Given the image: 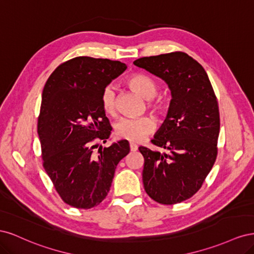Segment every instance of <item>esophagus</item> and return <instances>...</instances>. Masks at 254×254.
Returning a JSON list of instances; mask_svg holds the SVG:
<instances>
[{"instance_id": "34e87169", "label": "esophagus", "mask_w": 254, "mask_h": 254, "mask_svg": "<svg viewBox=\"0 0 254 254\" xmlns=\"http://www.w3.org/2000/svg\"><path fill=\"white\" fill-rule=\"evenodd\" d=\"M129 146H130V150H131V151H136L137 150V145L135 143L130 142Z\"/></svg>"}]
</instances>
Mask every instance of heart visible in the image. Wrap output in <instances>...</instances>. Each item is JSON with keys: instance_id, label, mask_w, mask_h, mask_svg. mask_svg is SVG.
I'll use <instances>...</instances> for the list:
<instances>
[{"instance_id": "heart-1", "label": "heart", "mask_w": 254, "mask_h": 254, "mask_svg": "<svg viewBox=\"0 0 254 254\" xmlns=\"http://www.w3.org/2000/svg\"><path fill=\"white\" fill-rule=\"evenodd\" d=\"M126 83L136 93L145 99H149L148 107L155 112L162 111L164 102L161 98H153L157 93V83L150 76L143 73H134L128 76ZM101 104L103 110L109 115H115L117 112V96L111 86H107L101 95ZM156 122L151 117L141 118H124L121 119L115 125V135L119 139L136 142L142 140L153 131Z\"/></svg>"}]
</instances>
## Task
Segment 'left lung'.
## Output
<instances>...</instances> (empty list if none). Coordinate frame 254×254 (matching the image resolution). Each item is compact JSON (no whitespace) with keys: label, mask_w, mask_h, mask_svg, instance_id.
Segmentation results:
<instances>
[{"label":"left lung","mask_w":254,"mask_h":254,"mask_svg":"<svg viewBox=\"0 0 254 254\" xmlns=\"http://www.w3.org/2000/svg\"><path fill=\"white\" fill-rule=\"evenodd\" d=\"M172 91L167 117L151 140L167 153L141 146L146 193L162 204L187 200L201 188L217 157L220 120L216 95L202 65L183 52L133 61Z\"/></svg>","instance_id":"obj_1"}]
</instances>
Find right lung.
Listing matches in <instances>:
<instances>
[{
	"label": "right lung",
	"mask_w": 254,
	"mask_h": 254,
	"mask_svg": "<svg viewBox=\"0 0 254 254\" xmlns=\"http://www.w3.org/2000/svg\"><path fill=\"white\" fill-rule=\"evenodd\" d=\"M126 68L121 61L75 57L58 65L43 88L38 118L43 167L61 199L77 209L104 200L117 165L130 151L122 140L94 152L112 130L102 92Z\"/></svg>",
	"instance_id": "1"
}]
</instances>
